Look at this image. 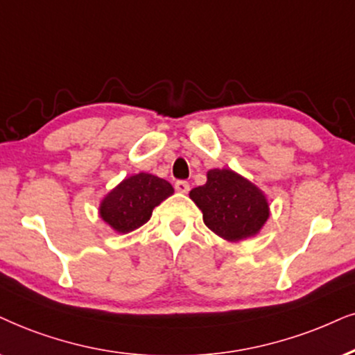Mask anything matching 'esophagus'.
Returning <instances> with one entry per match:
<instances>
[{
    "instance_id": "1",
    "label": "esophagus",
    "mask_w": 355,
    "mask_h": 355,
    "mask_svg": "<svg viewBox=\"0 0 355 355\" xmlns=\"http://www.w3.org/2000/svg\"><path fill=\"white\" fill-rule=\"evenodd\" d=\"M175 190H177L178 193H188V190H190V183L185 180L175 182Z\"/></svg>"
}]
</instances>
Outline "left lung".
I'll return each instance as SVG.
<instances>
[{"label": "left lung", "instance_id": "8db88e82", "mask_svg": "<svg viewBox=\"0 0 355 355\" xmlns=\"http://www.w3.org/2000/svg\"><path fill=\"white\" fill-rule=\"evenodd\" d=\"M190 198L206 226L230 242L257 236L270 216L266 193L231 168L208 170L206 183L193 188Z\"/></svg>", "mask_w": 355, "mask_h": 355}]
</instances>
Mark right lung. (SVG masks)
<instances>
[{"label":"right lung","instance_id":"right-lung-1","mask_svg":"<svg viewBox=\"0 0 355 355\" xmlns=\"http://www.w3.org/2000/svg\"><path fill=\"white\" fill-rule=\"evenodd\" d=\"M173 195V187L164 178L139 172L124 178L103 196L100 218L119 234L136 231L152 216V209Z\"/></svg>","mask_w":355,"mask_h":355}]
</instances>
